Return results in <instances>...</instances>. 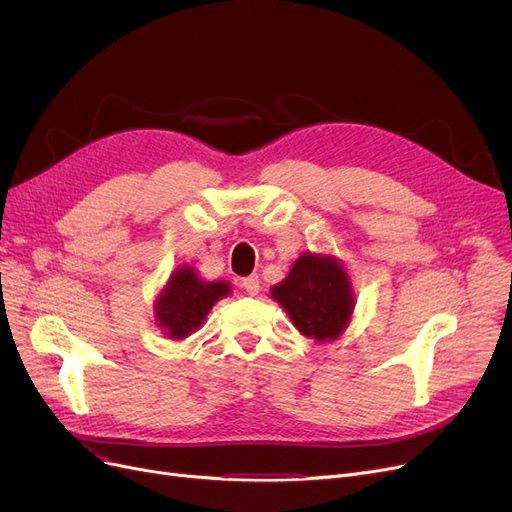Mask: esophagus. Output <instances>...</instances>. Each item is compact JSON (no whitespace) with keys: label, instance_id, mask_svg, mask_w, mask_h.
Wrapping results in <instances>:
<instances>
[{"label":"esophagus","instance_id":"1","mask_svg":"<svg viewBox=\"0 0 512 512\" xmlns=\"http://www.w3.org/2000/svg\"><path fill=\"white\" fill-rule=\"evenodd\" d=\"M242 288H245L249 294H253V297H255V294L259 292V276H247V278H242Z\"/></svg>","mask_w":512,"mask_h":512}]
</instances>
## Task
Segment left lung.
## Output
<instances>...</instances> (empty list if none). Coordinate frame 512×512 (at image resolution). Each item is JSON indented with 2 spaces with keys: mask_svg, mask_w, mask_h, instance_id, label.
<instances>
[{
  "mask_svg": "<svg viewBox=\"0 0 512 512\" xmlns=\"http://www.w3.org/2000/svg\"><path fill=\"white\" fill-rule=\"evenodd\" d=\"M303 336L326 344L344 334L355 313V290L346 267L328 253H303L288 276L270 288Z\"/></svg>",
  "mask_w": 512,
  "mask_h": 512,
  "instance_id": "obj_1",
  "label": "left lung"
}]
</instances>
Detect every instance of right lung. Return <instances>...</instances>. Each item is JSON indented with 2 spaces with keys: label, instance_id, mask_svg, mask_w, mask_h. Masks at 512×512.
Masks as SVG:
<instances>
[{
  "label": "right lung",
  "instance_id": "right-lung-1",
  "mask_svg": "<svg viewBox=\"0 0 512 512\" xmlns=\"http://www.w3.org/2000/svg\"><path fill=\"white\" fill-rule=\"evenodd\" d=\"M230 292V282H207L199 276L197 267L182 263L157 292L153 303L155 324L168 340L180 342L197 332L213 305Z\"/></svg>",
  "mask_w": 512,
  "mask_h": 512
}]
</instances>
